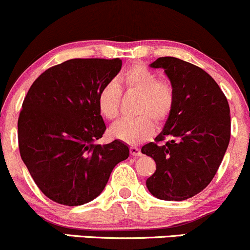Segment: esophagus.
I'll return each mask as SVG.
<instances>
[{
	"instance_id": "34e87169",
	"label": "esophagus",
	"mask_w": 250,
	"mask_h": 250,
	"mask_svg": "<svg viewBox=\"0 0 250 250\" xmlns=\"http://www.w3.org/2000/svg\"><path fill=\"white\" fill-rule=\"evenodd\" d=\"M130 153L132 156H141L142 153H141V149L137 148V146H130Z\"/></svg>"
}]
</instances>
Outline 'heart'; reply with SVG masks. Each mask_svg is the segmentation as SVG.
Segmentation results:
<instances>
[{
	"label": "heart",
	"mask_w": 250,
	"mask_h": 250,
	"mask_svg": "<svg viewBox=\"0 0 250 250\" xmlns=\"http://www.w3.org/2000/svg\"><path fill=\"white\" fill-rule=\"evenodd\" d=\"M127 91L140 94L135 114L138 117L119 120L110 128L113 137L128 144H140L150 138L154 125H161L169 117L174 104L173 87L168 82L160 81L159 76L146 66L133 65L120 77ZM122 90L115 81H110L97 94L100 114L113 120L119 114Z\"/></svg>",
	"instance_id": "1"
}]
</instances>
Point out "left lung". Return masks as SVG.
I'll use <instances>...</instances> for the list:
<instances>
[{"instance_id": "obj_1", "label": "left lung", "mask_w": 250, "mask_h": 250, "mask_svg": "<svg viewBox=\"0 0 250 250\" xmlns=\"http://www.w3.org/2000/svg\"><path fill=\"white\" fill-rule=\"evenodd\" d=\"M150 67L164 68L174 104L155 142L141 149L156 164L146 184L158 199L183 201L201 192L217 173L230 142V107L214 79L192 63L165 56Z\"/></svg>"}]
</instances>
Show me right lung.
<instances>
[{
  "instance_id": "1",
  "label": "right lung",
  "mask_w": 250,
  "mask_h": 250,
  "mask_svg": "<svg viewBox=\"0 0 250 250\" xmlns=\"http://www.w3.org/2000/svg\"><path fill=\"white\" fill-rule=\"evenodd\" d=\"M120 69V59H72L43 72L27 91L18 120L20 156L54 202L92 201L130 155L119 140L95 144L106 131L97 94Z\"/></svg>"
}]
</instances>
